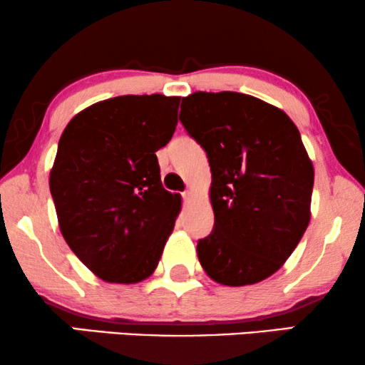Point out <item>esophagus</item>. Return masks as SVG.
Masks as SVG:
<instances>
[{"instance_id":"1","label":"esophagus","mask_w":365,"mask_h":365,"mask_svg":"<svg viewBox=\"0 0 365 365\" xmlns=\"http://www.w3.org/2000/svg\"><path fill=\"white\" fill-rule=\"evenodd\" d=\"M192 196H194L192 191H184V192H182V197H184V201H191Z\"/></svg>"}]
</instances>
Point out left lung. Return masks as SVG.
I'll list each match as a JSON object with an SVG mask.
<instances>
[{
	"label": "left lung",
	"mask_w": 365,
	"mask_h": 365,
	"mask_svg": "<svg viewBox=\"0 0 365 365\" xmlns=\"http://www.w3.org/2000/svg\"><path fill=\"white\" fill-rule=\"evenodd\" d=\"M179 119L207 153L214 229L197 242L214 282L251 286L271 277L311 221L314 166L282 109L249 94L196 91Z\"/></svg>",
	"instance_id": "1"
}]
</instances>
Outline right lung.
Listing matches in <instances>:
<instances>
[{
  "mask_svg": "<svg viewBox=\"0 0 365 365\" xmlns=\"http://www.w3.org/2000/svg\"><path fill=\"white\" fill-rule=\"evenodd\" d=\"M179 96H118L79 111L58 144L49 189L59 231L106 282L138 284L156 271L181 196L163 187L156 151L178 126Z\"/></svg>",
  "mask_w": 365,
  "mask_h": 365,
  "instance_id": "1",
  "label": "right lung"
}]
</instances>
